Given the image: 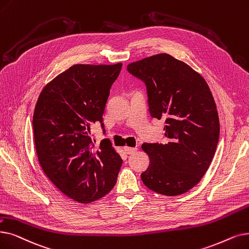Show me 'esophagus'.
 I'll return each mask as SVG.
<instances>
[{"label":"esophagus","mask_w":249,"mask_h":249,"mask_svg":"<svg viewBox=\"0 0 249 249\" xmlns=\"http://www.w3.org/2000/svg\"><path fill=\"white\" fill-rule=\"evenodd\" d=\"M124 150H125V153L127 155H132L137 150V147H128V146H125Z\"/></svg>","instance_id":"obj_1"}]
</instances>
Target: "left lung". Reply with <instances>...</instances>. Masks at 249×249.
Segmentation results:
<instances>
[{
    "instance_id": "obj_1",
    "label": "left lung",
    "mask_w": 249,
    "mask_h": 249,
    "mask_svg": "<svg viewBox=\"0 0 249 249\" xmlns=\"http://www.w3.org/2000/svg\"><path fill=\"white\" fill-rule=\"evenodd\" d=\"M146 88L149 115L165 119L167 142L143 143L149 166L140 177L150 190L174 196L185 193L208 171L220 136L217 107L200 75L168 53L127 66Z\"/></svg>"
}]
</instances>
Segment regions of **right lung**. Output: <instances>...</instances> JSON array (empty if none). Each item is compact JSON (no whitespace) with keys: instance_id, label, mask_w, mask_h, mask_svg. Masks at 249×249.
Here are the masks:
<instances>
[{"instance_id":"add662e5","label":"right lung","mask_w":249,"mask_h":249,"mask_svg":"<svg viewBox=\"0 0 249 249\" xmlns=\"http://www.w3.org/2000/svg\"><path fill=\"white\" fill-rule=\"evenodd\" d=\"M122 64L74 65L45 86L35 109L39 164L65 196L89 203L109 193L123 160L107 139L94 145L90 126L100 123Z\"/></svg>"}]
</instances>
